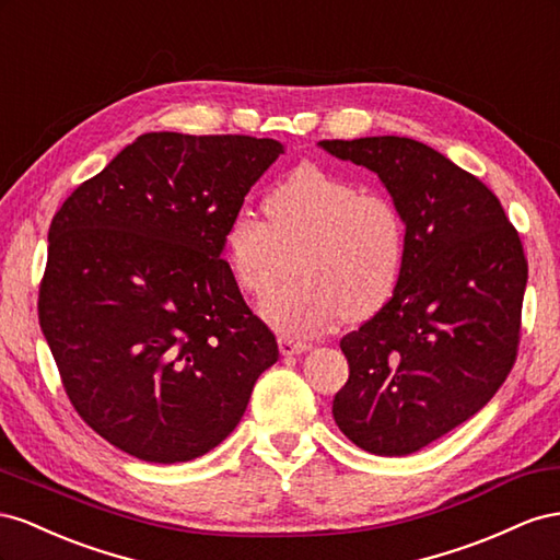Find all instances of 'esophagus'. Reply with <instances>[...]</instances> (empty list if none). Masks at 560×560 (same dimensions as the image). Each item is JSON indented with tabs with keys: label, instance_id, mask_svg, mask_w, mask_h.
I'll return each mask as SVG.
<instances>
[{
	"label": "esophagus",
	"instance_id": "obj_1",
	"mask_svg": "<svg viewBox=\"0 0 560 560\" xmlns=\"http://www.w3.org/2000/svg\"><path fill=\"white\" fill-rule=\"evenodd\" d=\"M312 345L310 342H302V340H295V338H289V335H281L279 338V349L281 354H302V351H307Z\"/></svg>",
	"mask_w": 560,
	"mask_h": 560
}]
</instances>
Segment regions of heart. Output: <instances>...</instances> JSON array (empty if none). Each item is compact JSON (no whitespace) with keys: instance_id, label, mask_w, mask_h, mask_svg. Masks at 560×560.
I'll use <instances>...</instances> for the list:
<instances>
[{"instance_id":"1","label":"heart","mask_w":560,"mask_h":560,"mask_svg":"<svg viewBox=\"0 0 560 560\" xmlns=\"http://www.w3.org/2000/svg\"><path fill=\"white\" fill-rule=\"evenodd\" d=\"M267 217L232 215L225 255L236 283L267 295L291 267L300 277L262 302L267 322L289 335H316L347 316L361 322L394 295L406 262V220L382 191H363L316 166H300L267 197Z\"/></svg>"}]
</instances>
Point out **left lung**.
I'll return each mask as SVG.
<instances>
[{
  "label": "left lung",
  "mask_w": 560,
  "mask_h": 560,
  "mask_svg": "<svg viewBox=\"0 0 560 560\" xmlns=\"http://www.w3.org/2000/svg\"><path fill=\"white\" fill-rule=\"evenodd\" d=\"M318 145L380 175L408 236L394 295L340 340L349 380L332 418L363 451L410 455L467 422L514 369L528 260L500 199L424 142Z\"/></svg>",
  "instance_id": "8db88e82"
}]
</instances>
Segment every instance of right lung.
<instances>
[{"label":"right lung","instance_id":"1","mask_svg":"<svg viewBox=\"0 0 560 560\" xmlns=\"http://www.w3.org/2000/svg\"><path fill=\"white\" fill-rule=\"evenodd\" d=\"M279 154L271 138L145 133L54 215L39 326L79 418L115 448L154 465L201 457L277 363L222 255Z\"/></svg>","mask_w":560,"mask_h":560}]
</instances>
